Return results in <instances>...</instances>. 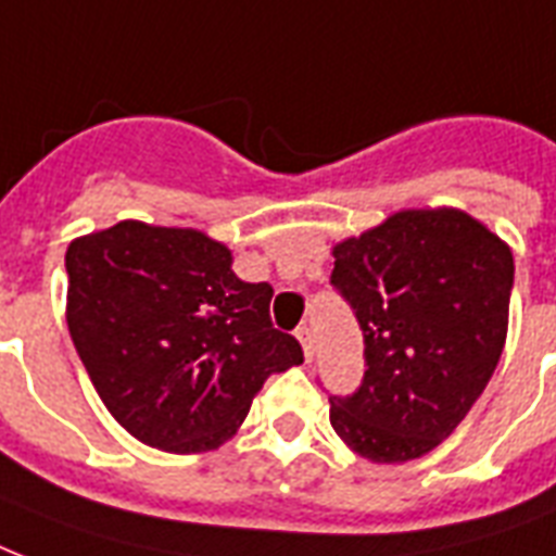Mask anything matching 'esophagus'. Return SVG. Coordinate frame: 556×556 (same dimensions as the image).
Here are the masks:
<instances>
[{
	"label": "esophagus",
	"mask_w": 556,
	"mask_h": 556,
	"mask_svg": "<svg viewBox=\"0 0 556 556\" xmlns=\"http://www.w3.org/2000/svg\"><path fill=\"white\" fill-rule=\"evenodd\" d=\"M295 339L301 342V351H304V359H313V354H316V339H313V330H309L307 325H301L299 330H295Z\"/></svg>",
	"instance_id": "34e87169"
}]
</instances>
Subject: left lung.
<instances>
[{
	"label": "left lung",
	"instance_id": "left-lung-1",
	"mask_svg": "<svg viewBox=\"0 0 556 556\" xmlns=\"http://www.w3.org/2000/svg\"><path fill=\"white\" fill-rule=\"evenodd\" d=\"M330 283L354 307L365 377L330 426L374 464L424 458L455 432L507 339L514 252L462 208H403L339 240Z\"/></svg>",
	"mask_w": 556,
	"mask_h": 556
}]
</instances>
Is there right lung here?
Here are the masks:
<instances>
[{
  "instance_id": "obj_1",
  "label": "right lung",
  "mask_w": 556,
  "mask_h": 556,
  "mask_svg": "<svg viewBox=\"0 0 556 556\" xmlns=\"http://www.w3.org/2000/svg\"><path fill=\"white\" fill-rule=\"evenodd\" d=\"M205 231L122 219L66 249V321L110 415L153 450L226 443L269 374L304 363L269 321V283L240 281Z\"/></svg>"
}]
</instances>
